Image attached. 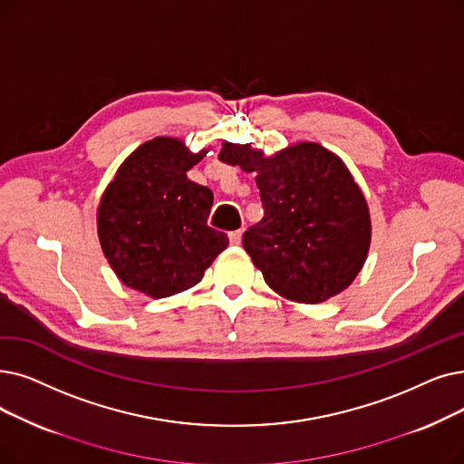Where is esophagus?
<instances>
[{
    "mask_svg": "<svg viewBox=\"0 0 464 464\" xmlns=\"http://www.w3.org/2000/svg\"><path fill=\"white\" fill-rule=\"evenodd\" d=\"M229 240L231 245H240V240H243V229H237L229 233Z\"/></svg>",
    "mask_w": 464,
    "mask_h": 464,
    "instance_id": "1",
    "label": "esophagus"
}]
</instances>
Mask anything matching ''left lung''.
<instances>
[{"label":"left lung","mask_w":464,"mask_h":464,"mask_svg":"<svg viewBox=\"0 0 464 464\" xmlns=\"http://www.w3.org/2000/svg\"><path fill=\"white\" fill-rule=\"evenodd\" d=\"M219 160L256 172L264 218L243 246L276 294L322 304L360 273L372 240L370 210L335 153L299 142L271 157L250 144L224 142Z\"/></svg>","instance_id":"obj_1"}]
</instances>
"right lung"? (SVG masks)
Wrapping results in <instances>:
<instances>
[{
    "label": "right lung",
    "instance_id": "right-lung-1",
    "mask_svg": "<svg viewBox=\"0 0 464 464\" xmlns=\"http://www.w3.org/2000/svg\"><path fill=\"white\" fill-rule=\"evenodd\" d=\"M205 155L159 136L132 151L106 188L98 238L125 286L155 299L184 292L227 248V235L207 224L212 191L186 174Z\"/></svg>",
    "mask_w": 464,
    "mask_h": 464
}]
</instances>
